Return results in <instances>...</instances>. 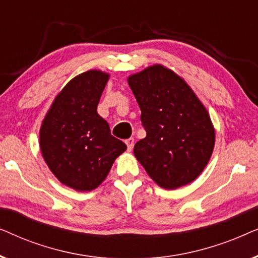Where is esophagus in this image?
Segmentation results:
<instances>
[{
	"instance_id": "34e87169",
	"label": "esophagus",
	"mask_w": 258,
	"mask_h": 258,
	"mask_svg": "<svg viewBox=\"0 0 258 258\" xmlns=\"http://www.w3.org/2000/svg\"><path fill=\"white\" fill-rule=\"evenodd\" d=\"M125 144H126V147H128V150L132 151L134 148V144H135V140H134L133 137H130V139L125 140Z\"/></svg>"
}]
</instances>
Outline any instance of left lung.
Listing matches in <instances>:
<instances>
[{"label":"left lung","instance_id":"8db88e82","mask_svg":"<svg viewBox=\"0 0 258 258\" xmlns=\"http://www.w3.org/2000/svg\"><path fill=\"white\" fill-rule=\"evenodd\" d=\"M128 83L147 132L134 147L137 161L164 189L195 181L215 146V130L206 107L182 77L161 64L129 76Z\"/></svg>","mask_w":258,"mask_h":258}]
</instances>
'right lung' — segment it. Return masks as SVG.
<instances>
[{
    "instance_id": "add662e5",
    "label": "right lung",
    "mask_w": 258,
    "mask_h": 258,
    "mask_svg": "<svg viewBox=\"0 0 258 258\" xmlns=\"http://www.w3.org/2000/svg\"><path fill=\"white\" fill-rule=\"evenodd\" d=\"M108 80L101 70L74 77L42 122L40 147L45 163L59 182L79 191L97 188L126 149L96 111Z\"/></svg>"
}]
</instances>
